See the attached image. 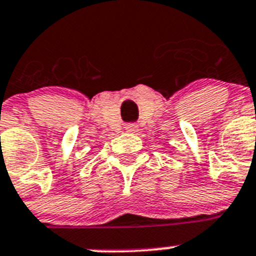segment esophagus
<instances>
[{
	"mask_svg": "<svg viewBox=\"0 0 256 256\" xmlns=\"http://www.w3.org/2000/svg\"><path fill=\"white\" fill-rule=\"evenodd\" d=\"M126 132H138V128H136V126H135V124H128V126H126Z\"/></svg>",
	"mask_w": 256,
	"mask_h": 256,
	"instance_id": "1",
	"label": "esophagus"
}]
</instances>
